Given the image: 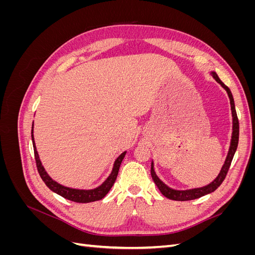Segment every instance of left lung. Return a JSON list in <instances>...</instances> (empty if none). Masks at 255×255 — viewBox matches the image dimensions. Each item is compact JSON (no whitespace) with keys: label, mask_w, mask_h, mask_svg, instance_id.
Wrapping results in <instances>:
<instances>
[{"label":"left lung","mask_w":255,"mask_h":255,"mask_svg":"<svg viewBox=\"0 0 255 255\" xmlns=\"http://www.w3.org/2000/svg\"><path fill=\"white\" fill-rule=\"evenodd\" d=\"M212 74H213V78L216 81H217L223 88L227 90L228 96L230 98L231 111H232V117H233V133H232V139H231V145H230V149H229L228 156L226 158L225 165H223L222 168H221L220 173L211 184H208V185H206V186H203V187L188 189V190H175V189L168 187L167 185L161 182L157 177V175L155 174V171H154V168H153V163H152L151 164V175H152V179H153L154 183L156 184V186L159 189V191L166 198L171 199V200H175V201H188V200L198 199V198L205 196L207 194H211V192H213V191L217 189L221 185V183L223 182V180L226 179L227 173L229 171V168L231 166V163H232V159H233V156L235 154V151L237 149L238 137H239V123H238V118H237V114H236V110H235L234 99H233V96H232V92H231V90L229 89L228 86H226V85L221 82V80L218 78L217 74H216L215 72H212Z\"/></svg>","instance_id":"8db88e82"}]
</instances>
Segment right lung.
<instances>
[{
  "label": "right lung",
  "instance_id": "right-lung-1",
  "mask_svg": "<svg viewBox=\"0 0 255 255\" xmlns=\"http://www.w3.org/2000/svg\"><path fill=\"white\" fill-rule=\"evenodd\" d=\"M32 140H33V146H34V154H35V160H36V166H37V170L39 172V175L41 176L42 181L44 184L54 192H56L57 195L61 196L65 199L70 200V201L73 202H78V203H89V202H94L98 201V200L103 199L107 192L111 190L113 187V185L117 179L118 171L120 165L122 163V159L125 158V155L127 152H123L119 157L116 159L114 167H113V171L110 174V176L103 182L102 185H100L99 187L95 189H89V190H83V189H74V188H69L66 186H63V185L58 184L54 180H52L47 173V171L44 170L43 166L41 165V161L39 159V155H38V152L36 150V145L34 141V136H33V127H32Z\"/></svg>",
  "mask_w": 255,
  "mask_h": 255
}]
</instances>
